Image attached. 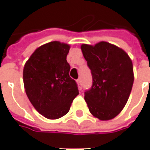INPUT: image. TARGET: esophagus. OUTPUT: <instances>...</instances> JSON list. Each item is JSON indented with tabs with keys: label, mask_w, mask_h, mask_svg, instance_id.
I'll list each match as a JSON object with an SVG mask.
<instances>
[{
	"label": "esophagus",
	"mask_w": 150,
	"mask_h": 150,
	"mask_svg": "<svg viewBox=\"0 0 150 150\" xmlns=\"http://www.w3.org/2000/svg\"><path fill=\"white\" fill-rule=\"evenodd\" d=\"M77 83L79 85V89H82V84H81V79H77Z\"/></svg>",
	"instance_id": "1"
}]
</instances>
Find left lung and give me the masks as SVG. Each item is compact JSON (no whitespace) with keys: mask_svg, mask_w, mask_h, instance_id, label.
Instances as JSON below:
<instances>
[{"mask_svg":"<svg viewBox=\"0 0 150 150\" xmlns=\"http://www.w3.org/2000/svg\"><path fill=\"white\" fill-rule=\"evenodd\" d=\"M81 50L93 76V85L84 93L90 113L100 120L114 119L132 88V62L124 50L105 41L94 46L83 44Z\"/></svg>","mask_w":150,"mask_h":150,"instance_id":"left-lung-1","label":"left lung"}]
</instances>
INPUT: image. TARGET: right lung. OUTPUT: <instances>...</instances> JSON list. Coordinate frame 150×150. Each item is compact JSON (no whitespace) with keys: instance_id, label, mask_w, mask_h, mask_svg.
<instances>
[{"instance_id":"1","label":"right lung","mask_w":150,"mask_h":150,"mask_svg":"<svg viewBox=\"0 0 150 150\" xmlns=\"http://www.w3.org/2000/svg\"><path fill=\"white\" fill-rule=\"evenodd\" d=\"M70 45L52 41L39 47L23 68V83L28 99L37 111L50 119L67 115L78 86L70 77L67 61Z\"/></svg>"}]
</instances>
